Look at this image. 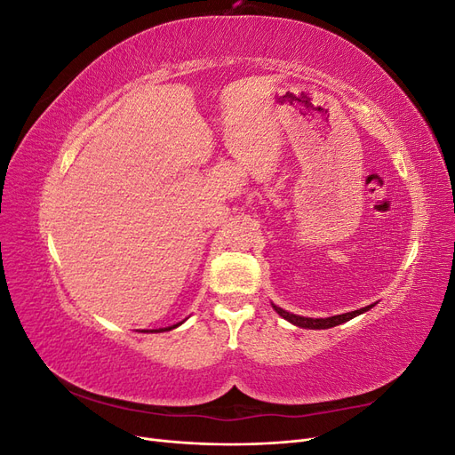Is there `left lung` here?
<instances>
[{"mask_svg": "<svg viewBox=\"0 0 455 455\" xmlns=\"http://www.w3.org/2000/svg\"><path fill=\"white\" fill-rule=\"evenodd\" d=\"M271 306H273L275 311H277V313L283 316L284 321L292 323V324H296V326H299V328H309V330H324V328L338 326V324H341V323L351 321L353 316H356V315H363L364 311H368V309L371 307V306H366V307H363V309H356V311H351V313L326 316V319H311V316H299V315H294V313H288V311L277 307L275 304H271Z\"/></svg>", "mask_w": 455, "mask_h": 455, "instance_id": "8db88e82", "label": "left lung"}]
</instances>
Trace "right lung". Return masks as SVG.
<instances>
[{
    "mask_svg": "<svg viewBox=\"0 0 455 455\" xmlns=\"http://www.w3.org/2000/svg\"><path fill=\"white\" fill-rule=\"evenodd\" d=\"M182 323H184V321H182ZM182 323L172 324V326H167V328H159V330H149V332H167V330H172V328H176V326H180ZM144 332H148V330H144Z\"/></svg>",
    "mask_w": 455,
    "mask_h": 455,
    "instance_id": "obj_1",
    "label": "right lung"
}]
</instances>
